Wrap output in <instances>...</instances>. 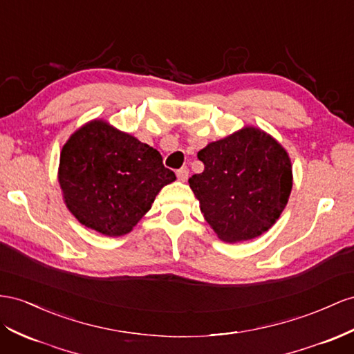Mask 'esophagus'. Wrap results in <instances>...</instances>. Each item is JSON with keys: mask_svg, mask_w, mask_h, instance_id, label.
Wrapping results in <instances>:
<instances>
[{"mask_svg": "<svg viewBox=\"0 0 354 354\" xmlns=\"http://www.w3.org/2000/svg\"><path fill=\"white\" fill-rule=\"evenodd\" d=\"M177 177H178L180 181H186L187 177H189V169L186 167L177 169Z\"/></svg>", "mask_w": 354, "mask_h": 354, "instance_id": "34e87169", "label": "esophagus"}]
</instances>
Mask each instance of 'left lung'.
Listing matches in <instances>:
<instances>
[{"mask_svg":"<svg viewBox=\"0 0 354 354\" xmlns=\"http://www.w3.org/2000/svg\"><path fill=\"white\" fill-rule=\"evenodd\" d=\"M204 171L189 178L205 221L221 240H253L279 221L293 185L288 151L245 127L198 151Z\"/></svg>","mask_w":354,"mask_h":354,"instance_id":"8db88e82","label":"left lung"}]
</instances>
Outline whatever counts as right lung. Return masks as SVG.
Segmentation results:
<instances>
[{
	"label": "right lung",
	"instance_id": "obj_1",
	"mask_svg": "<svg viewBox=\"0 0 354 354\" xmlns=\"http://www.w3.org/2000/svg\"><path fill=\"white\" fill-rule=\"evenodd\" d=\"M58 180L66 208L82 225L120 236L132 231L176 174L156 149L95 119L64 145Z\"/></svg>",
	"mask_w": 354,
	"mask_h": 354
}]
</instances>
